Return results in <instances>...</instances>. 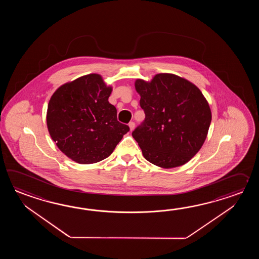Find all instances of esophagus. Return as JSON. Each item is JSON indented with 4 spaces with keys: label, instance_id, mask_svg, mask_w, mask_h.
<instances>
[{
    "label": "esophagus",
    "instance_id": "34e87169",
    "mask_svg": "<svg viewBox=\"0 0 259 259\" xmlns=\"http://www.w3.org/2000/svg\"><path fill=\"white\" fill-rule=\"evenodd\" d=\"M128 127L131 128V132H132V131L134 130V127H135V123L133 121L130 122V123H128Z\"/></svg>",
    "mask_w": 259,
    "mask_h": 259
}]
</instances>
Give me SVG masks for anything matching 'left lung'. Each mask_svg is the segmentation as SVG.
<instances>
[{
	"instance_id": "1",
	"label": "left lung",
	"mask_w": 259,
	"mask_h": 259,
	"mask_svg": "<svg viewBox=\"0 0 259 259\" xmlns=\"http://www.w3.org/2000/svg\"><path fill=\"white\" fill-rule=\"evenodd\" d=\"M145 118L132 136L144 158L164 168L184 165L202 147L211 111L201 91L173 74H157L151 82L137 79Z\"/></svg>"
}]
</instances>
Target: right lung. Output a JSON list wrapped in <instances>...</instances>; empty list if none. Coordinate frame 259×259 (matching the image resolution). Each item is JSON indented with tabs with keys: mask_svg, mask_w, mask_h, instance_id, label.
<instances>
[{
	"mask_svg": "<svg viewBox=\"0 0 259 259\" xmlns=\"http://www.w3.org/2000/svg\"><path fill=\"white\" fill-rule=\"evenodd\" d=\"M112 88L90 74L57 89L47 109V127L57 147L79 164L108 157L130 127L117 121L109 104Z\"/></svg>",
	"mask_w": 259,
	"mask_h": 259,
	"instance_id": "right-lung-1",
	"label": "right lung"
}]
</instances>
